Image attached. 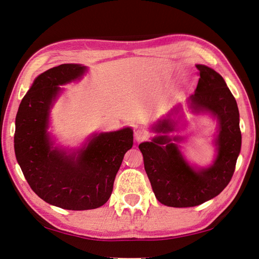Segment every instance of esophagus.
I'll return each instance as SVG.
<instances>
[{"label":"esophagus","mask_w":259,"mask_h":259,"mask_svg":"<svg viewBox=\"0 0 259 259\" xmlns=\"http://www.w3.org/2000/svg\"><path fill=\"white\" fill-rule=\"evenodd\" d=\"M147 138H148V132L147 131H144V130H137L136 131L135 139H136V141L138 143L147 140Z\"/></svg>","instance_id":"obj_1"}]
</instances>
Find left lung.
Returning a JSON list of instances; mask_svg holds the SVG:
<instances>
[{"label":"left lung","instance_id":"obj_1","mask_svg":"<svg viewBox=\"0 0 259 259\" xmlns=\"http://www.w3.org/2000/svg\"><path fill=\"white\" fill-rule=\"evenodd\" d=\"M196 66L200 77L188 103L194 111L209 112L218 119V154L213 164L205 168L191 167L185 161L178 145L173 142L182 141L181 137L158 136L151 142L139 145L156 199L174 208L195 207L220 194L234 174L242 144L240 114L227 83L209 66ZM173 121L167 118L158 121L154 130L158 134H167L173 131Z\"/></svg>","mask_w":259,"mask_h":259}]
</instances>
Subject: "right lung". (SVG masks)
Segmentation results:
<instances>
[{
	"mask_svg": "<svg viewBox=\"0 0 259 259\" xmlns=\"http://www.w3.org/2000/svg\"><path fill=\"white\" fill-rule=\"evenodd\" d=\"M85 70L66 63L38 75L15 120V155L26 181L42 200L66 210L96 209L107 202L125 152L134 144V131L124 128L95 135L72 153L52 147L47 129L59 85L75 81Z\"/></svg>",
	"mask_w": 259,
	"mask_h": 259,
	"instance_id": "right-lung-1",
	"label": "right lung"
}]
</instances>
